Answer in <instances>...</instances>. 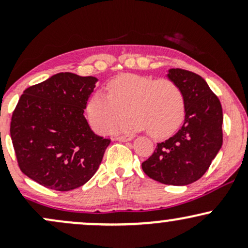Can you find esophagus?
<instances>
[{"label":"esophagus","instance_id":"esophagus-1","mask_svg":"<svg viewBox=\"0 0 248 248\" xmlns=\"http://www.w3.org/2000/svg\"><path fill=\"white\" fill-rule=\"evenodd\" d=\"M132 139H133V136L129 135V134H127V135H118V136H115V140L124 141V142L130 141V140H132Z\"/></svg>","mask_w":248,"mask_h":248}]
</instances>
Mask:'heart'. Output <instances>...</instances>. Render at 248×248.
Wrapping results in <instances>:
<instances>
[{
    "label": "heart",
    "instance_id": "b5f03b06",
    "mask_svg": "<svg viewBox=\"0 0 248 248\" xmlns=\"http://www.w3.org/2000/svg\"><path fill=\"white\" fill-rule=\"evenodd\" d=\"M120 129L146 130L154 139L172 135L186 118L182 88L170 79L124 73L107 84V94L95 92L88 98L86 110L96 132L106 134L127 114Z\"/></svg>",
    "mask_w": 248,
    "mask_h": 248
}]
</instances>
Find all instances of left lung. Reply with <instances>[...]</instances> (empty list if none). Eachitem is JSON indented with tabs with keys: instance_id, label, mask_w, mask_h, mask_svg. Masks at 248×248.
<instances>
[{
	"instance_id": "1",
	"label": "left lung",
	"mask_w": 248,
	"mask_h": 248,
	"mask_svg": "<svg viewBox=\"0 0 248 248\" xmlns=\"http://www.w3.org/2000/svg\"><path fill=\"white\" fill-rule=\"evenodd\" d=\"M168 77L183 91L186 120L172 138L157 143L142 169L160 183L187 186L207 171L223 144V109L218 96L201 76L171 69Z\"/></svg>"
}]
</instances>
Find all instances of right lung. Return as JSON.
Wrapping results in <instances>:
<instances>
[{"label": "right lung", "mask_w": 248, "mask_h": 248, "mask_svg": "<svg viewBox=\"0 0 248 248\" xmlns=\"http://www.w3.org/2000/svg\"><path fill=\"white\" fill-rule=\"evenodd\" d=\"M94 77L62 72L24 91L10 122L19 169L41 186L70 191L98 170L109 139L91 130L84 109Z\"/></svg>", "instance_id": "add662e5"}]
</instances>
